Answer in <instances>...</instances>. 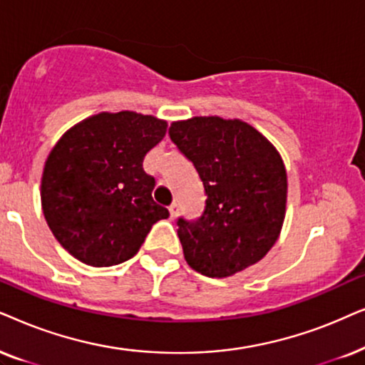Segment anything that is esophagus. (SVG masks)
Here are the masks:
<instances>
[{
    "mask_svg": "<svg viewBox=\"0 0 365 365\" xmlns=\"http://www.w3.org/2000/svg\"><path fill=\"white\" fill-rule=\"evenodd\" d=\"M168 212H170V218H175L178 215V205L177 203H172V205L168 207Z\"/></svg>",
    "mask_w": 365,
    "mask_h": 365,
    "instance_id": "34e87169",
    "label": "esophagus"
}]
</instances>
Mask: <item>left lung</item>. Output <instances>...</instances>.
I'll return each mask as SVG.
<instances>
[{
  "label": "left lung",
  "mask_w": 365,
  "mask_h": 365,
  "mask_svg": "<svg viewBox=\"0 0 365 365\" xmlns=\"http://www.w3.org/2000/svg\"><path fill=\"white\" fill-rule=\"evenodd\" d=\"M170 138L205 188L198 220L178 218L187 264L225 279L264 259L279 239L287 207V172L277 148L254 126L220 116L173 121Z\"/></svg>",
  "instance_id": "1"
}]
</instances>
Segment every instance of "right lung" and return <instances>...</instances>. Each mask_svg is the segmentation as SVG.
<instances>
[{
	"mask_svg": "<svg viewBox=\"0 0 365 365\" xmlns=\"http://www.w3.org/2000/svg\"><path fill=\"white\" fill-rule=\"evenodd\" d=\"M167 121L137 111H101L71 126L48 155L41 208L63 249L91 267L132 259L150 228L168 218L152 198L143 158Z\"/></svg>",
	"mask_w": 365,
	"mask_h": 365,
	"instance_id": "add662e5",
	"label": "right lung"
}]
</instances>
